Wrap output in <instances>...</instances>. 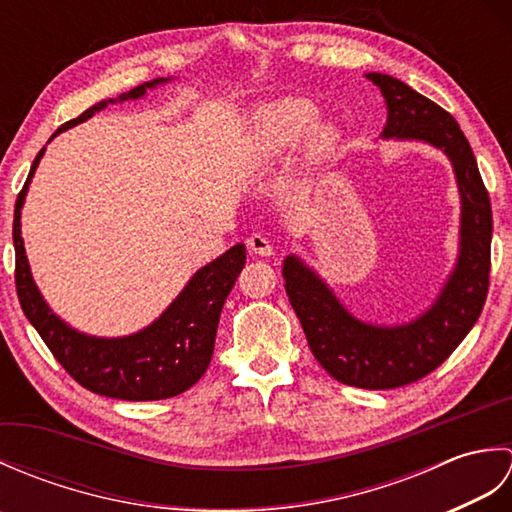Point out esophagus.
Wrapping results in <instances>:
<instances>
[{
	"label": "esophagus",
	"mask_w": 512,
	"mask_h": 512,
	"mask_svg": "<svg viewBox=\"0 0 512 512\" xmlns=\"http://www.w3.org/2000/svg\"><path fill=\"white\" fill-rule=\"evenodd\" d=\"M246 246H248V253L250 255H262V257H268L270 253H273V246H270L268 239L264 235H250L246 239Z\"/></svg>",
	"instance_id": "34e87169"
}]
</instances>
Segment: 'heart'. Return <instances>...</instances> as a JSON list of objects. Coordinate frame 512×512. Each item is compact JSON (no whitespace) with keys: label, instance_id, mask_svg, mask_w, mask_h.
Instances as JSON below:
<instances>
[{"label":"heart","instance_id":"b5f03b06","mask_svg":"<svg viewBox=\"0 0 512 512\" xmlns=\"http://www.w3.org/2000/svg\"><path fill=\"white\" fill-rule=\"evenodd\" d=\"M314 121V107L301 99H284L266 105L257 116V149L264 158L277 156L303 136ZM314 145L325 143V134L312 138Z\"/></svg>","mask_w":512,"mask_h":512}]
</instances>
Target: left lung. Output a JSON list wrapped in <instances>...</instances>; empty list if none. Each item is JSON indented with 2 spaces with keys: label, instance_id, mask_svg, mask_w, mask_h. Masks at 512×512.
Returning a JSON list of instances; mask_svg holds the SVG:
<instances>
[{
  "label": "left lung",
  "instance_id": "8db88e82",
  "mask_svg": "<svg viewBox=\"0 0 512 512\" xmlns=\"http://www.w3.org/2000/svg\"><path fill=\"white\" fill-rule=\"evenodd\" d=\"M387 103L385 138H416L447 151L462 195L460 259L431 310L400 328H376L347 314L297 257L284 262L286 292L319 365L343 385L396 389L431 374L480 319L491 284V198L458 121L389 74L369 72Z\"/></svg>",
  "mask_w": 512,
  "mask_h": 512
}]
</instances>
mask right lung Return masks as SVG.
Segmentation results:
<instances>
[{
    "instance_id": "add662e5",
    "label": "right lung",
    "mask_w": 512,
    "mask_h": 512,
    "mask_svg": "<svg viewBox=\"0 0 512 512\" xmlns=\"http://www.w3.org/2000/svg\"><path fill=\"white\" fill-rule=\"evenodd\" d=\"M165 79H156L129 90L118 101L138 99L147 88ZM107 103H99L85 110L79 118L63 123V129L79 125L103 110ZM54 134V136H57ZM43 147L32 162L24 189L19 191L15 202L13 220V244H15V286L21 310L28 321L48 345L52 356L68 372L76 383L92 394L118 398V400H162L178 396L191 385L198 383L206 367L211 363L217 323L228 292L235 286L237 275L246 264L244 244L226 250L222 257L204 266L180 292L162 317L151 323L143 332L125 336V339H96L68 328L61 319L54 317L43 303L35 281L30 277L28 259L21 239V204H24L28 182L35 173Z\"/></svg>"
}]
</instances>
